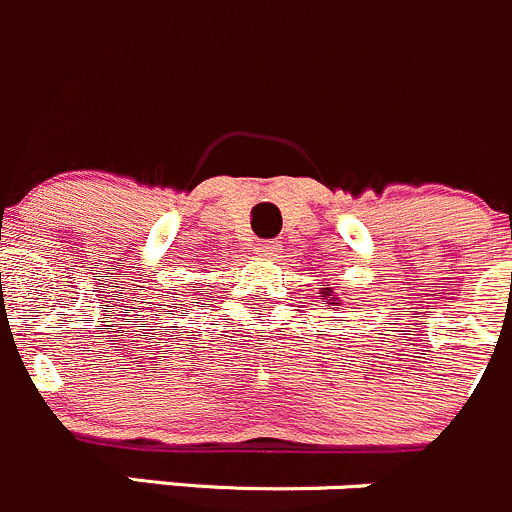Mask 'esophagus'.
<instances>
[{
  "label": "esophagus",
  "mask_w": 512,
  "mask_h": 512,
  "mask_svg": "<svg viewBox=\"0 0 512 512\" xmlns=\"http://www.w3.org/2000/svg\"><path fill=\"white\" fill-rule=\"evenodd\" d=\"M277 252V245L272 240H260L255 245V255L257 257H275Z\"/></svg>",
  "instance_id": "obj_1"
}]
</instances>
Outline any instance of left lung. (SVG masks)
<instances>
[{
    "mask_svg": "<svg viewBox=\"0 0 512 512\" xmlns=\"http://www.w3.org/2000/svg\"><path fill=\"white\" fill-rule=\"evenodd\" d=\"M335 305H337V302H335Z\"/></svg>",
    "mask_w": 512,
    "mask_h": 512,
    "instance_id": "left-lung-1",
    "label": "left lung"
}]
</instances>
